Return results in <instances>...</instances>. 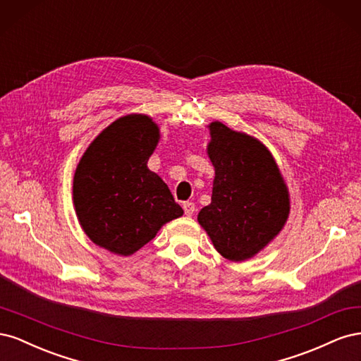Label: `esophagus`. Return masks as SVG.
<instances>
[{
    "label": "esophagus",
    "mask_w": 361,
    "mask_h": 361,
    "mask_svg": "<svg viewBox=\"0 0 361 361\" xmlns=\"http://www.w3.org/2000/svg\"><path fill=\"white\" fill-rule=\"evenodd\" d=\"M182 207H183V211H185V215H188V216H191L195 212V204L192 202H185L182 204Z\"/></svg>",
    "instance_id": "obj_1"
}]
</instances>
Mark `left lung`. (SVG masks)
<instances>
[{"mask_svg": "<svg viewBox=\"0 0 361 361\" xmlns=\"http://www.w3.org/2000/svg\"><path fill=\"white\" fill-rule=\"evenodd\" d=\"M206 146L215 178L211 203L202 207L197 221L215 250L232 262L260 253L281 228L290 212V195L269 149L253 135L207 125Z\"/></svg>", "mask_w": 361, "mask_h": 361, "instance_id": "obj_1", "label": "left lung"}]
</instances>
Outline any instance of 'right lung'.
Listing matches in <instances>:
<instances>
[{"label": "right lung", "instance_id": "right-lung-1", "mask_svg": "<svg viewBox=\"0 0 361 361\" xmlns=\"http://www.w3.org/2000/svg\"><path fill=\"white\" fill-rule=\"evenodd\" d=\"M161 138L147 114L118 117L85 149L73 174V206L92 243L130 256L183 215L147 161Z\"/></svg>", "mask_w": 361, "mask_h": 361}]
</instances>
